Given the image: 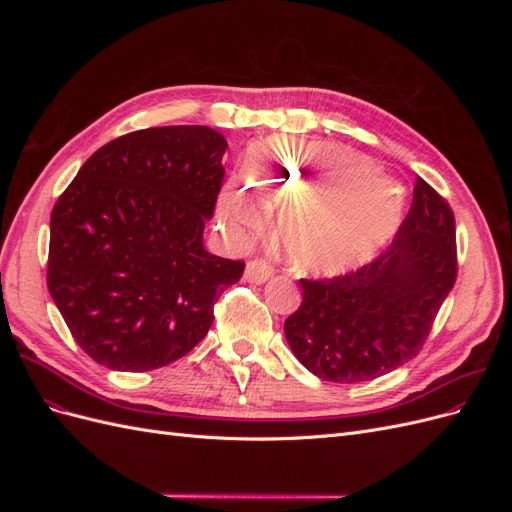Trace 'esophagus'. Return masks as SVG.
<instances>
[{"label":"esophagus","mask_w":512,"mask_h":512,"mask_svg":"<svg viewBox=\"0 0 512 512\" xmlns=\"http://www.w3.org/2000/svg\"><path fill=\"white\" fill-rule=\"evenodd\" d=\"M273 275V267L267 260H250L245 267V280L250 284H265Z\"/></svg>","instance_id":"34e87169"}]
</instances>
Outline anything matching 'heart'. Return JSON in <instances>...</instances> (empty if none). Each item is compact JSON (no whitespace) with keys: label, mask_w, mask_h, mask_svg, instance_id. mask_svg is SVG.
I'll list each match as a JSON object with an SVG mask.
<instances>
[{"label":"heart","mask_w":512,"mask_h":512,"mask_svg":"<svg viewBox=\"0 0 512 512\" xmlns=\"http://www.w3.org/2000/svg\"><path fill=\"white\" fill-rule=\"evenodd\" d=\"M265 206L282 209L277 239L292 265L333 275L363 265L395 237L406 198L359 153L282 138L252 151L247 185L230 183L218 213L230 230H260Z\"/></svg>","instance_id":"obj_1"}]
</instances>
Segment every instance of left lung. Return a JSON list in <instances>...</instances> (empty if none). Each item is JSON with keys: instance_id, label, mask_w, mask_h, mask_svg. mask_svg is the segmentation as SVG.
Wrapping results in <instances>:
<instances>
[{"instance_id": "8db88e82", "label": "left lung", "mask_w": 512, "mask_h": 512, "mask_svg": "<svg viewBox=\"0 0 512 512\" xmlns=\"http://www.w3.org/2000/svg\"><path fill=\"white\" fill-rule=\"evenodd\" d=\"M457 280L455 215L421 177L393 243L361 269L301 280L284 333L299 363L329 382H367L421 352Z\"/></svg>"}]
</instances>
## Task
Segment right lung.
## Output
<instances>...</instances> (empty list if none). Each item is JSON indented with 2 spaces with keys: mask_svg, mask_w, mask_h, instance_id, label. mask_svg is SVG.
Here are the masks:
<instances>
[{
  "mask_svg": "<svg viewBox=\"0 0 512 512\" xmlns=\"http://www.w3.org/2000/svg\"><path fill=\"white\" fill-rule=\"evenodd\" d=\"M226 149L207 126L130 132L100 147L59 196L46 284L96 363L149 371L181 359L241 280L243 260L203 245Z\"/></svg>",
  "mask_w": 512,
  "mask_h": 512,
  "instance_id": "right-lung-1",
  "label": "right lung"
}]
</instances>
